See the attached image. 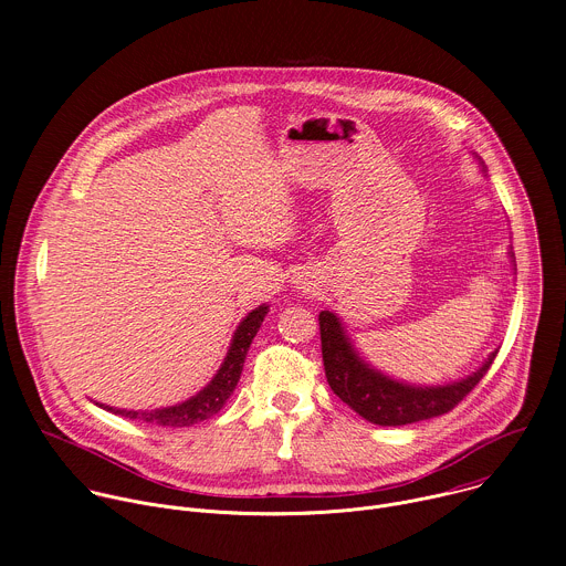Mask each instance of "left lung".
<instances>
[{"label":"left lung","mask_w":566,"mask_h":566,"mask_svg":"<svg viewBox=\"0 0 566 566\" xmlns=\"http://www.w3.org/2000/svg\"><path fill=\"white\" fill-rule=\"evenodd\" d=\"M317 319L322 340V363H325L329 387L354 412H358L363 419L376 426L396 428L450 412L465 398V394H470L474 385L486 376L497 356V352H493L486 358V363L463 380L437 387H417L394 380L371 369L356 354L336 313L319 311Z\"/></svg>","instance_id":"8db88e82"}]
</instances>
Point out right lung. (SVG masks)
Instances as JSON below:
<instances>
[{
    "instance_id": "add662e5",
    "label": "right lung",
    "mask_w": 566,
    "mask_h": 566,
    "mask_svg": "<svg viewBox=\"0 0 566 566\" xmlns=\"http://www.w3.org/2000/svg\"><path fill=\"white\" fill-rule=\"evenodd\" d=\"M266 313H269V306L262 304L239 322V327L230 343V349H228L219 371L214 374V378L199 394L179 402V406L158 408V410H116L109 406H101V408H105L118 417H125V419H138V421L164 426V428H188V426H195L199 421L214 417L223 408V402L228 400L232 389L237 387L241 369H244L249 347H251L253 338L258 336Z\"/></svg>"
}]
</instances>
